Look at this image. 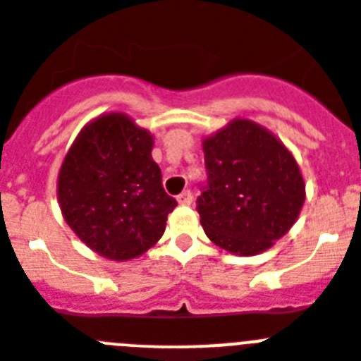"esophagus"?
<instances>
[{
    "label": "esophagus",
    "instance_id": "obj_1",
    "mask_svg": "<svg viewBox=\"0 0 361 361\" xmlns=\"http://www.w3.org/2000/svg\"><path fill=\"white\" fill-rule=\"evenodd\" d=\"M192 192H190V190H183V192L180 194V196H178V203L180 204H190L192 203Z\"/></svg>",
    "mask_w": 361,
    "mask_h": 361
}]
</instances>
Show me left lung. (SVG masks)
<instances>
[{"label":"left lung","instance_id":"obj_1","mask_svg":"<svg viewBox=\"0 0 361 361\" xmlns=\"http://www.w3.org/2000/svg\"><path fill=\"white\" fill-rule=\"evenodd\" d=\"M207 180L197 212L212 243L237 255L264 252L293 226L306 187L291 152L250 120L203 142Z\"/></svg>","mask_w":361,"mask_h":361}]
</instances>
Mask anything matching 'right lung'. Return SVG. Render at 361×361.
<instances>
[{
  "label": "right lung",
  "mask_w": 361,
  "mask_h": 361,
  "mask_svg": "<svg viewBox=\"0 0 361 361\" xmlns=\"http://www.w3.org/2000/svg\"><path fill=\"white\" fill-rule=\"evenodd\" d=\"M152 136L122 113L80 131L59 173L57 196L70 228L92 250L128 261L160 241L178 201L161 185Z\"/></svg>",
  "instance_id": "add662e5"
}]
</instances>
